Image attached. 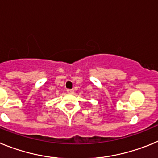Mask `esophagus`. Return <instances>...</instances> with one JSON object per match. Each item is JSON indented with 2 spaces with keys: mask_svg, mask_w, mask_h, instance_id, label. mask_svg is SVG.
<instances>
[{
  "mask_svg": "<svg viewBox=\"0 0 158 158\" xmlns=\"http://www.w3.org/2000/svg\"><path fill=\"white\" fill-rule=\"evenodd\" d=\"M66 92H67V93H69V94H72V93H73V89H67Z\"/></svg>",
  "mask_w": 158,
  "mask_h": 158,
  "instance_id": "34e87169",
  "label": "esophagus"
}]
</instances>
